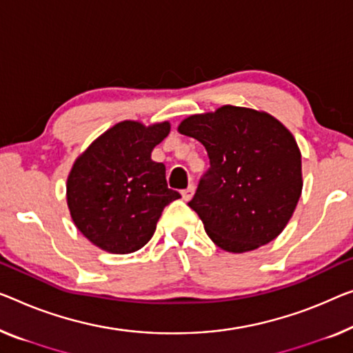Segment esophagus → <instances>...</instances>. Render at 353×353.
<instances>
[{"mask_svg": "<svg viewBox=\"0 0 353 353\" xmlns=\"http://www.w3.org/2000/svg\"><path fill=\"white\" fill-rule=\"evenodd\" d=\"M182 198L183 201H188V199H192L193 193H194V187L193 185H188V188H185V190H182Z\"/></svg>", "mask_w": 353, "mask_h": 353, "instance_id": "1", "label": "esophagus"}]
</instances>
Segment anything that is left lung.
<instances>
[{"mask_svg": "<svg viewBox=\"0 0 353 353\" xmlns=\"http://www.w3.org/2000/svg\"><path fill=\"white\" fill-rule=\"evenodd\" d=\"M177 130L208 150L210 168L188 206L214 244L243 254L276 239L303 190L301 152L290 131L270 114L230 104L190 115Z\"/></svg>", "mask_w": 353, "mask_h": 353, "instance_id": "1", "label": "left lung"}]
</instances>
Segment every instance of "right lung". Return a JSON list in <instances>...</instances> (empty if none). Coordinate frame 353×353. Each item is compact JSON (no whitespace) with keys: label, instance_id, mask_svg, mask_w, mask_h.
<instances>
[{"label":"right lung","instance_id":"right-lung-1","mask_svg":"<svg viewBox=\"0 0 353 353\" xmlns=\"http://www.w3.org/2000/svg\"><path fill=\"white\" fill-rule=\"evenodd\" d=\"M170 122L125 120L93 141L71 168L66 201L77 230L109 254H131L149 243L168 204L181 198L166 168L150 159Z\"/></svg>","mask_w":353,"mask_h":353}]
</instances>
